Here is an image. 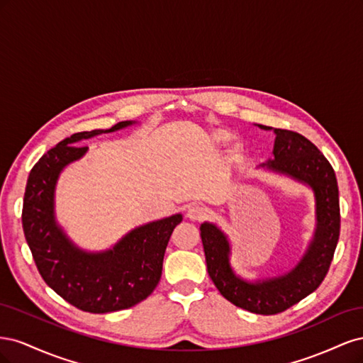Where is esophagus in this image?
<instances>
[{
    "label": "esophagus",
    "instance_id": "esophagus-1",
    "mask_svg": "<svg viewBox=\"0 0 363 363\" xmlns=\"http://www.w3.org/2000/svg\"><path fill=\"white\" fill-rule=\"evenodd\" d=\"M206 213H207L206 208L199 204H192L188 207V211H186V216L192 219V221H201V219L206 216Z\"/></svg>",
    "mask_w": 363,
    "mask_h": 363
}]
</instances>
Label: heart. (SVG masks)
<instances>
[{"instance_id": "1", "label": "heart", "mask_w": 363, "mask_h": 363, "mask_svg": "<svg viewBox=\"0 0 363 363\" xmlns=\"http://www.w3.org/2000/svg\"><path fill=\"white\" fill-rule=\"evenodd\" d=\"M212 139H213L216 145H225L227 142L230 140V135L225 133V131H215Z\"/></svg>"}]
</instances>
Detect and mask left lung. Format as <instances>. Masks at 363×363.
Instances as JSON below:
<instances>
[{
  "mask_svg": "<svg viewBox=\"0 0 363 363\" xmlns=\"http://www.w3.org/2000/svg\"><path fill=\"white\" fill-rule=\"evenodd\" d=\"M276 135L272 159L260 167L306 184L315 196V232L300 262L277 277L247 280L235 272L228 236L213 223L200 225L207 272L230 303L259 315L289 309L323 283L339 239V191L332 164L309 139L291 130L260 125Z\"/></svg>",
  "mask_w": 363,
  "mask_h": 363,
  "instance_id": "1",
  "label": "left lung"
}]
</instances>
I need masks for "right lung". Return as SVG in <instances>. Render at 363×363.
Instances as JSON below:
<instances>
[{"label":"right lung","mask_w":363,"mask_h":363,"mask_svg":"<svg viewBox=\"0 0 363 363\" xmlns=\"http://www.w3.org/2000/svg\"><path fill=\"white\" fill-rule=\"evenodd\" d=\"M123 121L107 130L75 133L43 155L30 171L23 206V228L33 259L48 286L77 309L107 313L145 300L162 277L164 250L182 213L131 230L104 251L77 247L59 225L54 196L62 171L82 159L84 139L136 124Z\"/></svg>","instance_id":"1"}]
</instances>
